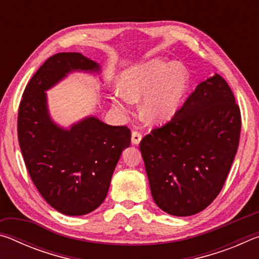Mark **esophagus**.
Returning a JSON list of instances; mask_svg holds the SVG:
<instances>
[{"mask_svg": "<svg viewBox=\"0 0 259 259\" xmlns=\"http://www.w3.org/2000/svg\"><path fill=\"white\" fill-rule=\"evenodd\" d=\"M140 140H142V134L138 133V131H133V134H131V143L134 145H138Z\"/></svg>", "mask_w": 259, "mask_h": 259, "instance_id": "34e87169", "label": "esophagus"}]
</instances>
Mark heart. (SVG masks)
<instances>
[{"label":"heart","instance_id":"b5f03b06","mask_svg":"<svg viewBox=\"0 0 259 259\" xmlns=\"http://www.w3.org/2000/svg\"><path fill=\"white\" fill-rule=\"evenodd\" d=\"M190 74L179 61L161 58L134 65L121 73L119 90L112 95V103L119 111H128L129 103L140 105V114L150 123L168 121L185 96Z\"/></svg>","mask_w":259,"mask_h":259}]
</instances>
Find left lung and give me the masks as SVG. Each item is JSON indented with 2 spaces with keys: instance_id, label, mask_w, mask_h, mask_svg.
Here are the masks:
<instances>
[{
  "instance_id": "left-lung-1",
  "label": "left lung",
  "mask_w": 259,
  "mask_h": 259,
  "mask_svg": "<svg viewBox=\"0 0 259 259\" xmlns=\"http://www.w3.org/2000/svg\"><path fill=\"white\" fill-rule=\"evenodd\" d=\"M240 108L218 74L201 82L168 123L140 142L154 202L172 216L202 211L217 198L238 151Z\"/></svg>"
}]
</instances>
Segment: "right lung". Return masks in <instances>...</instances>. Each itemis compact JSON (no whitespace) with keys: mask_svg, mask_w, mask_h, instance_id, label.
I'll use <instances>...</instances> for the list:
<instances>
[{"mask_svg":"<svg viewBox=\"0 0 259 259\" xmlns=\"http://www.w3.org/2000/svg\"><path fill=\"white\" fill-rule=\"evenodd\" d=\"M73 72L98 74L100 66L78 52H60L37 69L19 105L18 139L43 199L61 213L82 216L104 202L131 133L128 126L109 125L93 115L69 128L51 119L46 91Z\"/></svg>","mask_w":259,"mask_h":259,"instance_id":"add662e5","label":"right lung"}]
</instances>
